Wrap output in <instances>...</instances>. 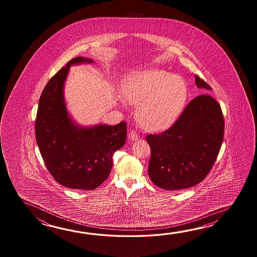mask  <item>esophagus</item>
<instances>
[{
	"label": "esophagus",
	"instance_id": "1",
	"mask_svg": "<svg viewBox=\"0 0 257 257\" xmlns=\"http://www.w3.org/2000/svg\"><path fill=\"white\" fill-rule=\"evenodd\" d=\"M128 138L131 140H138L139 139V133L135 130H131L128 132Z\"/></svg>",
	"mask_w": 257,
	"mask_h": 257
}]
</instances>
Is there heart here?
<instances>
[{
    "label": "heart",
    "instance_id": "heart-1",
    "mask_svg": "<svg viewBox=\"0 0 257 257\" xmlns=\"http://www.w3.org/2000/svg\"><path fill=\"white\" fill-rule=\"evenodd\" d=\"M186 93L184 80L164 70L144 71L131 77L125 90L131 104H142L138 116L149 128H160L174 120L185 104Z\"/></svg>",
    "mask_w": 257,
    "mask_h": 257
}]
</instances>
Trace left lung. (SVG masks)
Instances as JSON below:
<instances>
[{
    "label": "left lung",
    "instance_id": "1",
    "mask_svg": "<svg viewBox=\"0 0 257 257\" xmlns=\"http://www.w3.org/2000/svg\"><path fill=\"white\" fill-rule=\"evenodd\" d=\"M195 80L197 87L211 90L200 77ZM223 136V114L218 102L208 94L192 99L169 128L146 136L152 152L151 180L165 190L199 184L215 164Z\"/></svg>",
    "mask_w": 257,
    "mask_h": 257
}]
</instances>
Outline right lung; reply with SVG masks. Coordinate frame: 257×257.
Instances as JSON below:
<instances>
[{
    "label": "right lung",
    "instance_id": "1",
    "mask_svg": "<svg viewBox=\"0 0 257 257\" xmlns=\"http://www.w3.org/2000/svg\"><path fill=\"white\" fill-rule=\"evenodd\" d=\"M93 62L76 57L52 77L39 98L36 141L50 175L60 185L93 190L109 176L112 156L126 142V123L81 127L73 124L66 109L63 86L70 66Z\"/></svg>",
    "mask_w": 257,
    "mask_h": 257
}]
</instances>
